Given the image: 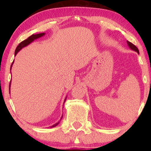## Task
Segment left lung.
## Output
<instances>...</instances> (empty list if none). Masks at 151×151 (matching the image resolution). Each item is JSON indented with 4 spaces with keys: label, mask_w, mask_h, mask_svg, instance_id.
Wrapping results in <instances>:
<instances>
[{
    "label": "left lung",
    "mask_w": 151,
    "mask_h": 151,
    "mask_svg": "<svg viewBox=\"0 0 151 151\" xmlns=\"http://www.w3.org/2000/svg\"><path fill=\"white\" fill-rule=\"evenodd\" d=\"M127 44H128V45H129V47H130V48L132 49V50H134V51H137V52L139 53V50H138L137 47H136L135 45H134L133 43H131V42H129V41H127Z\"/></svg>",
    "instance_id": "8db88e82"
}]
</instances>
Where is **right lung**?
<instances>
[{
	"label": "right lung",
	"instance_id": "1",
	"mask_svg": "<svg viewBox=\"0 0 151 151\" xmlns=\"http://www.w3.org/2000/svg\"><path fill=\"white\" fill-rule=\"evenodd\" d=\"M44 35H45V33H41V34H33V35H32V36H31L29 37V38H27L26 40H24L22 41V42H20V44L18 45V47H16V50H15V55H16V54H17V53H18V51H19L22 48H23V47L27 46L28 45H29L30 43L32 42H33V41H34V40H36V39H37V38H40V37L43 36H44ZM13 63H14V62H13V63H12V64H13ZM12 65H11V69H12ZM11 69H10V70H11ZM10 84H11V81H10ZM10 84H9V87H10ZM65 100H66V99L65 100ZM58 124H59V122H58V123L55 124H53V126H51V128L55 127V126H57Z\"/></svg>",
	"mask_w": 151,
	"mask_h": 151
}]
</instances>
